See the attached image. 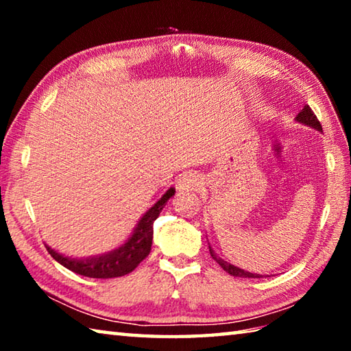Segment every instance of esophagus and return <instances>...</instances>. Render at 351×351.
<instances>
[{"label":"esophagus","mask_w":351,"mask_h":351,"mask_svg":"<svg viewBox=\"0 0 351 351\" xmlns=\"http://www.w3.org/2000/svg\"><path fill=\"white\" fill-rule=\"evenodd\" d=\"M203 178L197 171H186L180 176L176 187L180 190H199L203 187Z\"/></svg>","instance_id":"esophagus-1"}]
</instances>
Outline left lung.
<instances>
[{
	"label": "left lung",
	"instance_id": "left-lung-1",
	"mask_svg": "<svg viewBox=\"0 0 351 351\" xmlns=\"http://www.w3.org/2000/svg\"><path fill=\"white\" fill-rule=\"evenodd\" d=\"M295 119H297V121H299V122L305 123V125H310V127H313V128L319 130V132H322V125H320L319 119H317L316 114H314V111L310 108V105H305L304 110H302V111L299 112V114H297ZM209 251H210L212 258L217 260L218 265L221 266V268H223L226 272H229L230 276H234V277H247V278H260V277H261L260 274H252V272L243 271V269H240V268H237V266L228 263V261L221 260L215 252L212 251L210 246H209Z\"/></svg>",
	"mask_w": 351,
	"mask_h": 351
}]
</instances>
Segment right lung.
Instances as JSON below:
<instances>
[{
	"label": "right lung",
	"mask_w": 351,
	"mask_h": 351,
	"mask_svg": "<svg viewBox=\"0 0 351 351\" xmlns=\"http://www.w3.org/2000/svg\"><path fill=\"white\" fill-rule=\"evenodd\" d=\"M175 195V189H169L162 195V198L148 210L141 221L136 226L133 235L125 245L110 254L100 255V257H91L83 260H74L63 257L54 249L46 246L51 257L63 265L64 268L75 272V274L91 277V278H114L122 277L132 272L142 260H144L152 251L153 240V223L159 217L167 201Z\"/></svg>",
	"instance_id": "obj_1"
}]
</instances>
